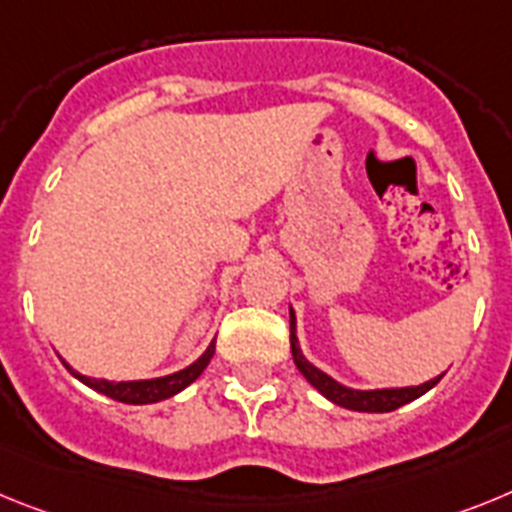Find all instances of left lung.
Returning <instances> with one entry per match:
<instances>
[{
	"mask_svg": "<svg viewBox=\"0 0 512 512\" xmlns=\"http://www.w3.org/2000/svg\"><path fill=\"white\" fill-rule=\"evenodd\" d=\"M291 353H293V363H296V368L304 373V379L309 381L314 389L322 391L324 397L330 399V402L340 404V407H348V410H355V412L397 410V407H402V404L422 397L425 391H430L435 384H438V381L443 379V373H441L438 379H430L420 386H404V389H376V391L348 389V386L337 384V381L330 379L327 373H322L319 368L311 366L304 355H301L299 340H296V317H293V311H291Z\"/></svg>",
	"mask_w": 512,
	"mask_h": 512,
	"instance_id": "left-lung-1",
	"label": "left lung"
}]
</instances>
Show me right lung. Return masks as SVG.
Wrapping results in <instances>:
<instances>
[{
	"label": "right lung",
	"instance_id": "right-lung-1",
	"mask_svg": "<svg viewBox=\"0 0 512 512\" xmlns=\"http://www.w3.org/2000/svg\"><path fill=\"white\" fill-rule=\"evenodd\" d=\"M213 350H216V342L208 345L206 353L193 363V366L182 368V371L172 373V376H162V379H149V381H121V384H113V381H105V379H90V376H82V373L71 371L77 376L82 384H87L90 389L100 391L105 397L115 399V402H123V404H154V402H162V399L172 397L177 391H182L185 386L193 384L198 376L203 373V368L211 363L213 358Z\"/></svg>",
	"mask_w": 512,
	"mask_h": 512
}]
</instances>
